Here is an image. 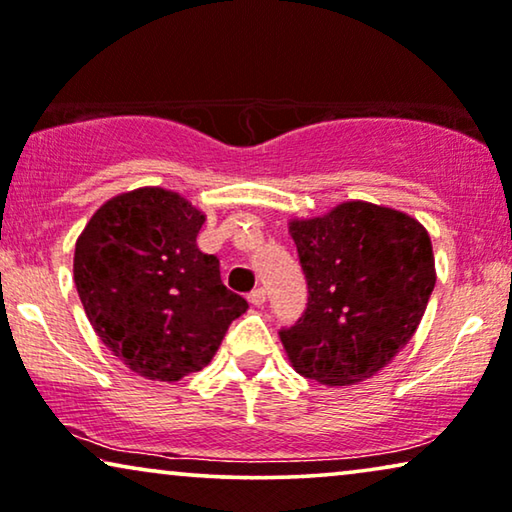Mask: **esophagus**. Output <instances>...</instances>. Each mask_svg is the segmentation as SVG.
Wrapping results in <instances>:
<instances>
[{"instance_id":"34e87169","label":"esophagus","mask_w":512,"mask_h":512,"mask_svg":"<svg viewBox=\"0 0 512 512\" xmlns=\"http://www.w3.org/2000/svg\"><path fill=\"white\" fill-rule=\"evenodd\" d=\"M247 300L251 305H263L265 303V289H261V286H258V289H254V291H249V296H247Z\"/></svg>"}]
</instances>
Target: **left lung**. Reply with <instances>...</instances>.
<instances>
[{
  "mask_svg": "<svg viewBox=\"0 0 512 512\" xmlns=\"http://www.w3.org/2000/svg\"><path fill=\"white\" fill-rule=\"evenodd\" d=\"M307 310L279 331L296 373L349 387L380 373L408 345L436 286L431 237L398 209L349 200L293 219Z\"/></svg>",
  "mask_w": 512,
  "mask_h": 512,
  "instance_id": "1",
  "label": "left lung"
}]
</instances>
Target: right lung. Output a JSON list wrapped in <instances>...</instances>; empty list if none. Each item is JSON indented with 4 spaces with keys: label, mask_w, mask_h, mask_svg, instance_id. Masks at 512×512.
<instances>
[{
    "label": "right lung",
    "mask_w": 512,
    "mask_h": 512,
    "mask_svg": "<svg viewBox=\"0 0 512 512\" xmlns=\"http://www.w3.org/2000/svg\"><path fill=\"white\" fill-rule=\"evenodd\" d=\"M205 214L184 195L144 186L104 202L74 249L86 317L132 373L177 382L214 359L247 300L198 249Z\"/></svg>",
    "instance_id": "right-lung-1"
}]
</instances>
